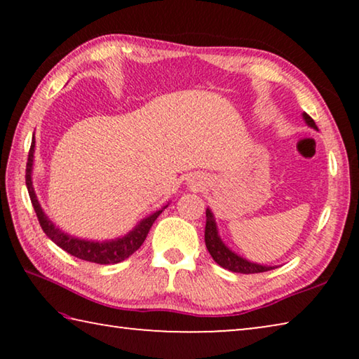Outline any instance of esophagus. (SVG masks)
Instances as JSON below:
<instances>
[{
	"label": "esophagus",
	"mask_w": 359,
	"mask_h": 359,
	"mask_svg": "<svg viewBox=\"0 0 359 359\" xmlns=\"http://www.w3.org/2000/svg\"><path fill=\"white\" fill-rule=\"evenodd\" d=\"M194 185H196V187H199V188H201V185H204V184H203V180H199V182H196V184H194Z\"/></svg>",
	"instance_id": "34e87169"
}]
</instances>
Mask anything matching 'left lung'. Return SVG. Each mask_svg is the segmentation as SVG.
Instances as JSON below:
<instances>
[{
	"instance_id": "obj_1",
	"label": "left lung",
	"mask_w": 359,
	"mask_h": 359,
	"mask_svg": "<svg viewBox=\"0 0 359 359\" xmlns=\"http://www.w3.org/2000/svg\"><path fill=\"white\" fill-rule=\"evenodd\" d=\"M302 117L311 128L317 130V125H315V121L312 120L311 115L304 112ZM204 241H205V247H208L210 257L214 258L215 263L231 272H239V274H258V272H266V271L274 269V266H261L257 263H252V261L242 258L238 253L229 250V248L224 245V242L220 239V234H218V228L215 223V217L212 214L210 209H205Z\"/></svg>"
}]
</instances>
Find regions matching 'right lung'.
I'll use <instances>...</instances> for the list:
<instances>
[{
  "instance_id": "add662e5",
  "label": "right lung",
  "mask_w": 359,
  "mask_h": 359,
  "mask_svg": "<svg viewBox=\"0 0 359 359\" xmlns=\"http://www.w3.org/2000/svg\"><path fill=\"white\" fill-rule=\"evenodd\" d=\"M34 136L32 139V147H29V154H28V161H27V188L29 193V199H32V204L36 212V217H38L39 224L44 233L47 234V238L52 242L63 248L65 252H68L72 257H76L79 259H85L90 261V263H96V264H117L120 261L126 259L131 257L139 247L144 244L145 238H147L149 231L151 228V224L158 218V215L161 214V210H156L154 214L145 217L144 220L139 222L135 229H131L128 234H125L123 238H117L112 241H85V239H79L74 238V236H69L63 233L62 229L57 228L55 224L52 223V220H48V217L44 214L41 204L38 201V196H36L34 188H33V180H32V172H33V160H34Z\"/></svg>"
}]
</instances>
